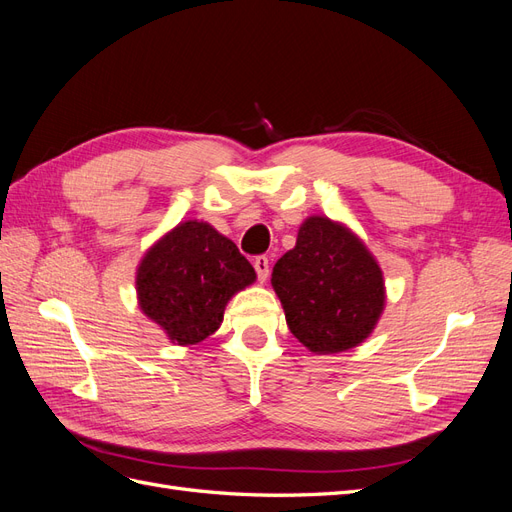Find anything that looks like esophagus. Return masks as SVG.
Wrapping results in <instances>:
<instances>
[{
	"mask_svg": "<svg viewBox=\"0 0 512 512\" xmlns=\"http://www.w3.org/2000/svg\"><path fill=\"white\" fill-rule=\"evenodd\" d=\"M254 269L258 273V280L265 282L269 277V258L267 256H256L254 258Z\"/></svg>",
	"mask_w": 512,
	"mask_h": 512,
	"instance_id": "obj_1",
	"label": "esophagus"
}]
</instances>
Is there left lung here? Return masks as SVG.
Wrapping results in <instances>:
<instances>
[{
	"instance_id": "left-lung-1",
	"label": "left lung",
	"mask_w": 512,
	"mask_h": 512,
	"mask_svg": "<svg viewBox=\"0 0 512 512\" xmlns=\"http://www.w3.org/2000/svg\"><path fill=\"white\" fill-rule=\"evenodd\" d=\"M271 286L290 333L314 354L363 344L384 312L378 260L354 232L327 215L307 218L297 245L275 262Z\"/></svg>"
}]
</instances>
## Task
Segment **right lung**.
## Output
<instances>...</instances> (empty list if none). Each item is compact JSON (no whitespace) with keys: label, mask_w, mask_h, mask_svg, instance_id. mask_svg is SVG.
<instances>
[{"label":"right lung","mask_w":512,"mask_h":512,"mask_svg":"<svg viewBox=\"0 0 512 512\" xmlns=\"http://www.w3.org/2000/svg\"><path fill=\"white\" fill-rule=\"evenodd\" d=\"M254 282L256 271L237 245L198 220L168 230L136 269L138 307L177 346L218 331L228 301Z\"/></svg>","instance_id":"add662e5"}]
</instances>
